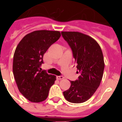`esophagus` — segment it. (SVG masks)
<instances>
[{"instance_id":"34e87169","label":"esophagus","mask_w":122,"mask_h":122,"mask_svg":"<svg viewBox=\"0 0 122 122\" xmlns=\"http://www.w3.org/2000/svg\"><path fill=\"white\" fill-rule=\"evenodd\" d=\"M56 78L57 79H59V80H60V79H63L64 77L62 76H56Z\"/></svg>"}]
</instances>
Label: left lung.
<instances>
[{
    "instance_id": "1",
    "label": "left lung",
    "mask_w": 122,
    "mask_h": 122,
    "mask_svg": "<svg viewBox=\"0 0 122 122\" xmlns=\"http://www.w3.org/2000/svg\"><path fill=\"white\" fill-rule=\"evenodd\" d=\"M75 60L77 80L71 81V86L63 95L70 103H81L89 100L98 88L103 75L104 58L98 43L90 36L77 32H62Z\"/></svg>"
}]
</instances>
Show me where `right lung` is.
<instances>
[{
  "label": "right lung",
  "mask_w": 122,
  "mask_h": 122,
  "mask_svg": "<svg viewBox=\"0 0 122 122\" xmlns=\"http://www.w3.org/2000/svg\"><path fill=\"white\" fill-rule=\"evenodd\" d=\"M59 31L36 30L26 35L17 46L13 56V72L21 94L39 103L47 98L56 77L40 71L44 54L60 37Z\"/></svg>",
  "instance_id": "1"
}]
</instances>
